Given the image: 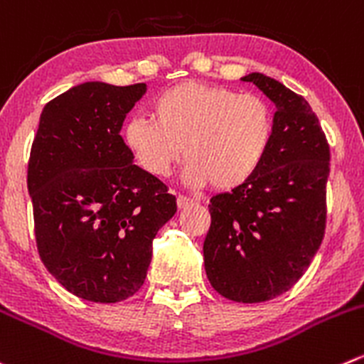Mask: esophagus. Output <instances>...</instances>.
<instances>
[{
	"instance_id": "34e87169",
	"label": "esophagus",
	"mask_w": 364,
	"mask_h": 364,
	"mask_svg": "<svg viewBox=\"0 0 364 364\" xmlns=\"http://www.w3.org/2000/svg\"><path fill=\"white\" fill-rule=\"evenodd\" d=\"M176 203H178L179 210H183V208L192 206L193 199H190V197H185V196H178V199H176Z\"/></svg>"
}]
</instances>
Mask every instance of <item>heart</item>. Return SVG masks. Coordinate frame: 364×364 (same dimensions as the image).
Returning a JSON list of instances; mask_svg holds the SVG:
<instances>
[{"instance_id": "b5f03b06", "label": "heart", "mask_w": 364, "mask_h": 364, "mask_svg": "<svg viewBox=\"0 0 364 364\" xmlns=\"http://www.w3.org/2000/svg\"><path fill=\"white\" fill-rule=\"evenodd\" d=\"M151 115L126 122V147L144 171L158 178L171 174L185 153V181L196 188L245 185L267 160L276 133L267 100L197 81L158 94Z\"/></svg>"}]
</instances>
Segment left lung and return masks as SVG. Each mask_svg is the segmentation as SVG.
Here are the masks:
<instances>
[{
  "mask_svg": "<svg viewBox=\"0 0 364 364\" xmlns=\"http://www.w3.org/2000/svg\"><path fill=\"white\" fill-rule=\"evenodd\" d=\"M276 105L270 153L252 179L210 200L204 268L235 302H264L302 277L326 231L329 144L302 96L261 73L242 77Z\"/></svg>",
  "mask_w": 364,
  "mask_h": 364,
  "instance_id": "left-lung-1",
  "label": "left lung"
}]
</instances>
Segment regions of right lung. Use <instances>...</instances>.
I'll return each mask as SVG.
<instances>
[{
	"mask_svg": "<svg viewBox=\"0 0 364 364\" xmlns=\"http://www.w3.org/2000/svg\"><path fill=\"white\" fill-rule=\"evenodd\" d=\"M146 83L85 81L49 101L28 164L42 263L76 297L121 302L144 284L158 229L178 204L133 164L122 122Z\"/></svg>",
	"mask_w": 364,
	"mask_h": 364,
	"instance_id": "add662e5",
	"label": "right lung"
}]
</instances>
